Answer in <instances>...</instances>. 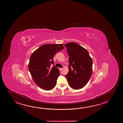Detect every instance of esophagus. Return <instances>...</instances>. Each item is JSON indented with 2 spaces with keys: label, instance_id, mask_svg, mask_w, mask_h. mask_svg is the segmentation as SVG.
Segmentation results:
<instances>
[{
  "label": "esophagus",
  "instance_id": "34e87169",
  "mask_svg": "<svg viewBox=\"0 0 123 123\" xmlns=\"http://www.w3.org/2000/svg\"><path fill=\"white\" fill-rule=\"evenodd\" d=\"M63 69L62 68H60V70L61 71H62V70Z\"/></svg>",
  "mask_w": 123,
  "mask_h": 123
}]
</instances>
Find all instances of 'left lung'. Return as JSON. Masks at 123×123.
<instances>
[{
	"label": "left lung",
	"instance_id": "left-lung-1",
	"mask_svg": "<svg viewBox=\"0 0 123 123\" xmlns=\"http://www.w3.org/2000/svg\"><path fill=\"white\" fill-rule=\"evenodd\" d=\"M64 46L69 56V72L65 76L71 88L79 89L87 83L92 75V59L88 51L78 43L72 42Z\"/></svg>",
	"mask_w": 123,
	"mask_h": 123
}]
</instances>
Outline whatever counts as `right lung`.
I'll return each instance as SVG.
<instances>
[{
    "instance_id": "add662e5",
    "label": "right lung",
    "mask_w": 123,
    "mask_h": 123,
    "mask_svg": "<svg viewBox=\"0 0 123 123\" xmlns=\"http://www.w3.org/2000/svg\"><path fill=\"white\" fill-rule=\"evenodd\" d=\"M64 48L63 44H46L35 50L31 55L28 69L33 79L39 87L50 90L56 85V80L60 75L54 65L53 57L56 53Z\"/></svg>"
}]
</instances>
